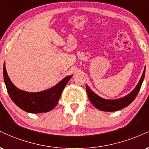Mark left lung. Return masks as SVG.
I'll return each mask as SVG.
<instances>
[{"label": "left lung", "instance_id": "obj_1", "mask_svg": "<svg viewBox=\"0 0 149 149\" xmlns=\"http://www.w3.org/2000/svg\"><path fill=\"white\" fill-rule=\"evenodd\" d=\"M145 71H146V67L144 68L142 76L140 78L139 83L130 93H129L126 96L116 99V100H106V99L102 98L99 95H96L94 92H92L91 89L88 87V85H86V91L88 93L89 100L97 109L102 111H116L120 110L125 107H127L137 96L140 88H141V84L143 83V80L144 79Z\"/></svg>", "mask_w": 149, "mask_h": 149}]
</instances>
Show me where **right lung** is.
<instances>
[{
  "label": "right lung",
  "mask_w": 149,
  "mask_h": 149,
  "mask_svg": "<svg viewBox=\"0 0 149 149\" xmlns=\"http://www.w3.org/2000/svg\"><path fill=\"white\" fill-rule=\"evenodd\" d=\"M71 76L63 78L52 88L41 92H29L19 90L12 83L3 65V78L9 96L13 102L24 111L31 113L48 112L57 106L64 87L71 79Z\"/></svg>",
  "instance_id": "1"
}]
</instances>
